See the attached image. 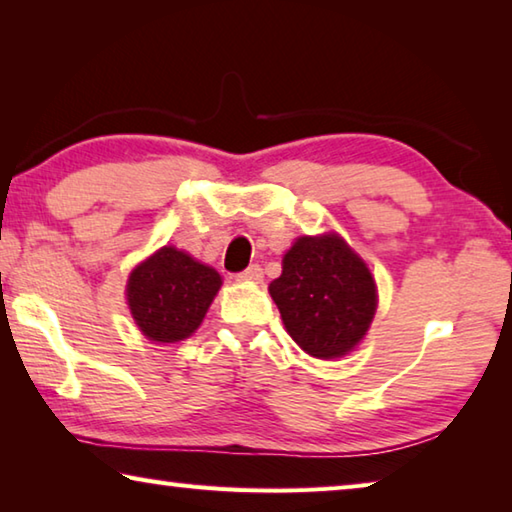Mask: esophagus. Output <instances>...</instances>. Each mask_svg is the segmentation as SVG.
Segmentation results:
<instances>
[{"label":"esophagus","mask_w":512,"mask_h":512,"mask_svg":"<svg viewBox=\"0 0 512 512\" xmlns=\"http://www.w3.org/2000/svg\"><path fill=\"white\" fill-rule=\"evenodd\" d=\"M262 277H264V271H262V266H259V264H250L246 271L237 273L239 282H262Z\"/></svg>","instance_id":"esophagus-1"}]
</instances>
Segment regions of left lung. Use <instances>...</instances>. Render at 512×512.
<instances>
[{"mask_svg": "<svg viewBox=\"0 0 512 512\" xmlns=\"http://www.w3.org/2000/svg\"><path fill=\"white\" fill-rule=\"evenodd\" d=\"M268 291L291 339L318 359L348 354L368 332L377 307L368 266L336 235L300 237Z\"/></svg>", "mask_w": 512, "mask_h": 512, "instance_id": "obj_1", "label": "left lung"}]
</instances>
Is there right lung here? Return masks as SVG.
<instances>
[{
	"mask_svg": "<svg viewBox=\"0 0 512 512\" xmlns=\"http://www.w3.org/2000/svg\"><path fill=\"white\" fill-rule=\"evenodd\" d=\"M221 287L214 268L183 250L160 248L135 268L128 280V307L144 336L176 343L192 336Z\"/></svg>",
	"mask_w": 512,
	"mask_h": 512,
	"instance_id": "add662e5",
	"label": "right lung"
}]
</instances>
